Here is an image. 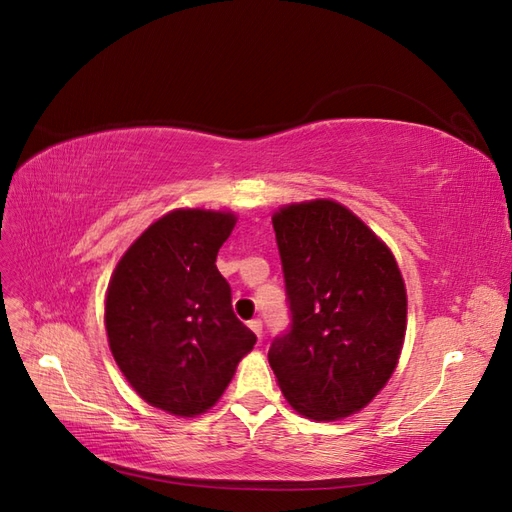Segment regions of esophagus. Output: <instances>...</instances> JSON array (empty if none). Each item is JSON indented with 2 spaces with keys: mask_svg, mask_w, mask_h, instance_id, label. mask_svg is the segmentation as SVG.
<instances>
[{
  "mask_svg": "<svg viewBox=\"0 0 512 512\" xmlns=\"http://www.w3.org/2000/svg\"><path fill=\"white\" fill-rule=\"evenodd\" d=\"M247 327H250L258 337H262V320L260 318H254V320L247 322Z\"/></svg>",
  "mask_w": 512,
  "mask_h": 512,
  "instance_id": "1",
  "label": "esophagus"
}]
</instances>
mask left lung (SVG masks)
Wrapping results in <instances>:
<instances>
[{
    "mask_svg": "<svg viewBox=\"0 0 512 512\" xmlns=\"http://www.w3.org/2000/svg\"><path fill=\"white\" fill-rule=\"evenodd\" d=\"M290 327L269 348L288 404L314 421L359 412L389 382L408 299L395 256L335 200L273 215Z\"/></svg>",
    "mask_w": 512,
    "mask_h": 512,
    "instance_id": "left-lung-1",
    "label": "left lung"
}]
</instances>
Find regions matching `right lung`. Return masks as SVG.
Here are the masks:
<instances>
[{
    "label": "right lung",
    "mask_w": 512,
    "mask_h": 512,
    "mask_svg": "<svg viewBox=\"0 0 512 512\" xmlns=\"http://www.w3.org/2000/svg\"><path fill=\"white\" fill-rule=\"evenodd\" d=\"M235 222L226 211H170L130 245L108 284L104 322L121 374L175 416L207 412L256 344L215 267Z\"/></svg>",
    "instance_id": "1"
}]
</instances>
